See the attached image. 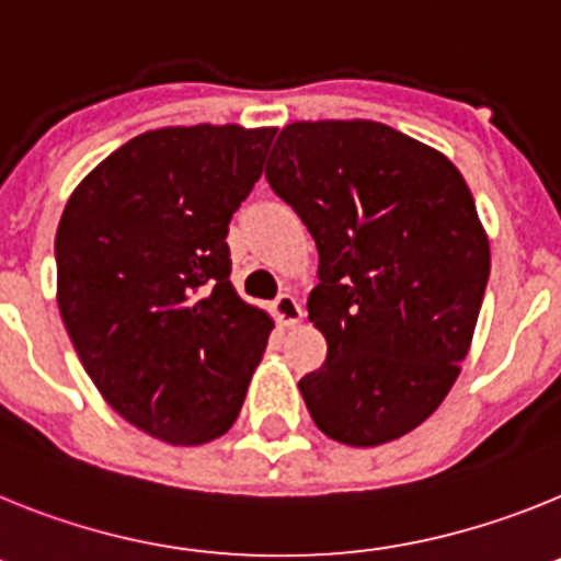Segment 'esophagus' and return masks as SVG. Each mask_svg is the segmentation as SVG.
<instances>
[{
  "instance_id": "esophagus-1",
  "label": "esophagus",
  "mask_w": 561,
  "mask_h": 561,
  "mask_svg": "<svg viewBox=\"0 0 561 561\" xmlns=\"http://www.w3.org/2000/svg\"><path fill=\"white\" fill-rule=\"evenodd\" d=\"M274 316L276 321H279L282 328H294V324H299L301 321V308H299V301L294 299L290 294H282L279 299L274 301Z\"/></svg>"
}]
</instances>
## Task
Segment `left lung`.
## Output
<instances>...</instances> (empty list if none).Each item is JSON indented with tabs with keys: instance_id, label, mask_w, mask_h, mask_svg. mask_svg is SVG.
Listing matches in <instances>:
<instances>
[{
	"instance_id": "1",
	"label": "left lung",
	"mask_w": 561,
	"mask_h": 561,
	"mask_svg": "<svg viewBox=\"0 0 561 561\" xmlns=\"http://www.w3.org/2000/svg\"><path fill=\"white\" fill-rule=\"evenodd\" d=\"M265 178L308 226L319 285L308 316L328 362L299 381L310 417L347 446H381L449 396L491 271L457 165L378 121H296Z\"/></svg>"
}]
</instances>
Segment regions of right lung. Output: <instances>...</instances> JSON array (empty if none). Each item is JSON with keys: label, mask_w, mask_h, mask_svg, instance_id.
Masks as SVG:
<instances>
[{"label": "right lung", "mask_w": 561, "mask_h": 561, "mask_svg": "<svg viewBox=\"0 0 561 561\" xmlns=\"http://www.w3.org/2000/svg\"><path fill=\"white\" fill-rule=\"evenodd\" d=\"M274 126L152 129L101 160L56 231L58 310L104 401L172 446L226 435L274 321L237 296L228 222Z\"/></svg>", "instance_id": "right-lung-1"}]
</instances>
